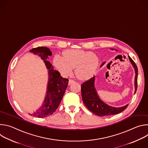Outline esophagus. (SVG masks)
<instances>
[{
  "mask_svg": "<svg viewBox=\"0 0 148 148\" xmlns=\"http://www.w3.org/2000/svg\"><path fill=\"white\" fill-rule=\"evenodd\" d=\"M75 82V81H74V80H73V79H69V85H71L72 84H73V83H74Z\"/></svg>",
  "mask_w": 148,
  "mask_h": 148,
  "instance_id": "obj_1",
  "label": "esophagus"
}]
</instances>
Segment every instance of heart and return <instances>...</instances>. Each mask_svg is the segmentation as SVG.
I'll return each mask as SVG.
<instances>
[{"mask_svg": "<svg viewBox=\"0 0 148 148\" xmlns=\"http://www.w3.org/2000/svg\"><path fill=\"white\" fill-rule=\"evenodd\" d=\"M61 56L62 57H54V66L65 76L70 75L75 69V76L79 81H85L92 78L100 66V59L91 51L68 49L63 51Z\"/></svg>", "mask_w": 148, "mask_h": 148, "instance_id": "heart-1", "label": "heart"}]
</instances>
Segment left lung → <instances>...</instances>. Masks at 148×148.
Segmentation results:
<instances>
[{
  "mask_svg": "<svg viewBox=\"0 0 148 148\" xmlns=\"http://www.w3.org/2000/svg\"><path fill=\"white\" fill-rule=\"evenodd\" d=\"M129 58L135 70V93L138 87V67L135 64V62L130 56ZM105 62H103L102 63V66L105 64ZM95 78V76H94L92 78L90 79L89 80H87L83 82L81 86V95L83 102L90 111H91L92 113L98 116H103L119 114L128 107V105H126L125 106L119 108L112 107L102 102L99 99L97 94V91L94 87Z\"/></svg>",
  "mask_w": 148,
  "mask_h": 148,
  "instance_id": "8db88e82",
  "label": "left lung"
}]
</instances>
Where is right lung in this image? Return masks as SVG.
Wrapping results in <instances>:
<instances>
[{"instance_id": "1", "label": "right lung", "mask_w": 148, "mask_h": 148, "mask_svg": "<svg viewBox=\"0 0 148 148\" xmlns=\"http://www.w3.org/2000/svg\"><path fill=\"white\" fill-rule=\"evenodd\" d=\"M30 51L38 55L44 60L49 70V82L46 98L43 105L35 112L29 114L35 117L45 118L52 115L58 108L67 89L69 79L61 77L60 73L54 70L52 64L47 60L48 57L52 55L49 49L45 47H38L32 49Z\"/></svg>"}]
</instances>
